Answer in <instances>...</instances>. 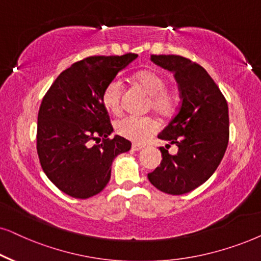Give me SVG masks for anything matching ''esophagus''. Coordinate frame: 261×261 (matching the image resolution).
<instances>
[{
  "instance_id": "1",
  "label": "esophagus",
  "mask_w": 261,
  "mask_h": 261,
  "mask_svg": "<svg viewBox=\"0 0 261 261\" xmlns=\"http://www.w3.org/2000/svg\"><path fill=\"white\" fill-rule=\"evenodd\" d=\"M144 148V146L143 145H140V144H133L132 145V150L133 151H140V150H143Z\"/></svg>"
}]
</instances>
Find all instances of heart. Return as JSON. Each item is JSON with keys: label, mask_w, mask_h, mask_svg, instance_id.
<instances>
[{"label": "heart", "mask_w": 261, "mask_h": 261, "mask_svg": "<svg viewBox=\"0 0 261 261\" xmlns=\"http://www.w3.org/2000/svg\"><path fill=\"white\" fill-rule=\"evenodd\" d=\"M135 80L151 96L150 108L161 116H170L180 103L178 93L167 89V80L161 73L154 70H141L135 75ZM124 91L122 77L115 76L104 87L101 94L103 106L111 113H118L121 109ZM115 130L118 135L135 143L145 141L158 130V123L151 117H140L126 115L115 122Z\"/></svg>", "instance_id": "heart-1"}]
</instances>
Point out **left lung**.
Instances as JSON below:
<instances>
[{
    "mask_svg": "<svg viewBox=\"0 0 261 261\" xmlns=\"http://www.w3.org/2000/svg\"><path fill=\"white\" fill-rule=\"evenodd\" d=\"M151 61L174 73L181 104L158 138L175 144L170 154L164 147L161 165L147 175L155 188L181 195L198 188L211 177L223 160L229 141L228 103L208 73L186 57L152 55Z\"/></svg>",
    "mask_w": 261,
    "mask_h": 261,
    "instance_id": "obj_1",
    "label": "left lung"
}]
</instances>
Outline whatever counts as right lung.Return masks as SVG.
<instances>
[{
  "label": "right lung",
  "mask_w": 261,
  "mask_h": 261,
  "mask_svg": "<svg viewBox=\"0 0 261 261\" xmlns=\"http://www.w3.org/2000/svg\"><path fill=\"white\" fill-rule=\"evenodd\" d=\"M137 57L126 54L81 60L63 70L43 98L37 124L39 162L49 180L70 197L87 199L103 191L113 161L130 150L124 138H109L114 129L101 94Z\"/></svg>",
  "instance_id": "right-lung-1"
}]
</instances>
